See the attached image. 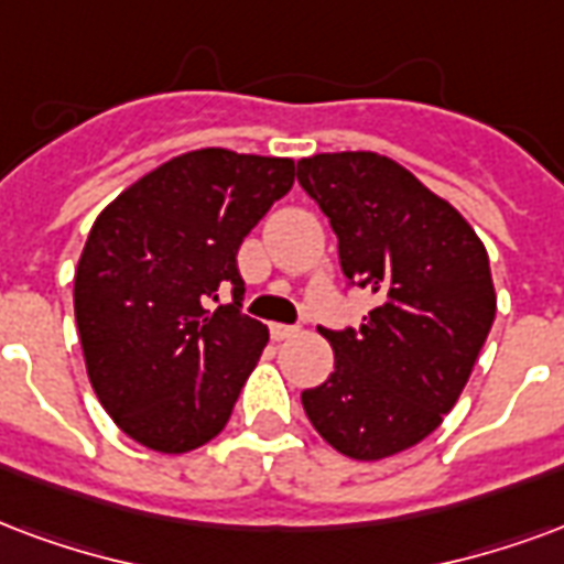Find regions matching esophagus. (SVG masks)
Here are the masks:
<instances>
[{"label":"esophagus","instance_id":"obj_1","mask_svg":"<svg viewBox=\"0 0 564 564\" xmlns=\"http://www.w3.org/2000/svg\"><path fill=\"white\" fill-rule=\"evenodd\" d=\"M271 337L274 340H286V337H295L299 335V325H283V323H271Z\"/></svg>","mask_w":564,"mask_h":564}]
</instances>
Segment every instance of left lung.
<instances>
[{"label":"left lung","mask_w":564,"mask_h":564,"mask_svg":"<svg viewBox=\"0 0 564 564\" xmlns=\"http://www.w3.org/2000/svg\"><path fill=\"white\" fill-rule=\"evenodd\" d=\"M299 185L335 229L346 283L379 299L361 328H319L335 373L302 406L332 448L382 460L460 398L496 316L490 260L460 212L391 158H302Z\"/></svg>","instance_id":"left-lung-1"}]
</instances>
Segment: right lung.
Instances as JSON below:
<instances>
[{"label":"right lung","instance_id":"add662e5","mask_svg":"<svg viewBox=\"0 0 564 564\" xmlns=\"http://www.w3.org/2000/svg\"><path fill=\"white\" fill-rule=\"evenodd\" d=\"M290 158L178 154L104 208L74 274L95 394L131 440L194 452L232 415L269 328L241 314V241L293 187ZM229 289L234 302L207 304Z\"/></svg>","mask_w":564,"mask_h":564}]
</instances>
